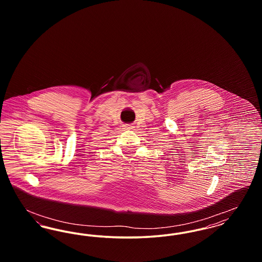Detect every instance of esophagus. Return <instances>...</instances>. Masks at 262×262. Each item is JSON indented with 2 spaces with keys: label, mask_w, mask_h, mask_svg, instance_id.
<instances>
[{
  "label": "esophagus",
  "mask_w": 262,
  "mask_h": 262,
  "mask_svg": "<svg viewBox=\"0 0 262 262\" xmlns=\"http://www.w3.org/2000/svg\"><path fill=\"white\" fill-rule=\"evenodd\" d=\"M125 128H126V129H130V128H132V125H125Z\"/></svg>",
  "instance_id": "34e87169"
}]
</instances>
